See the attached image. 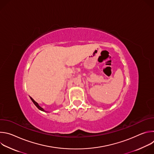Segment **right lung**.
Returning a JSON list of instances; mask_svg holds the SVG:
<instances>
[{
	"instance_id": "right-lung-1",
	"label": "right lung",
	"mask_w": 154,
	"mask_h": 154,
	"mask_svg": "<svg viewBox=\"0 0 154 154\" xmlns=\"http://www.w3.org/2000/svg\"><path fill=\"white\" fill-rule=\"evenodd\" d=\"M30 99L32 100V101L33 102V103L35 105V106L39 109V110H41V111H42V112H46V111H45V109H44V108H42V107H41L39 105V104L36 102H35L31 97H30Z\"/></svg>"
}]
</instances>
